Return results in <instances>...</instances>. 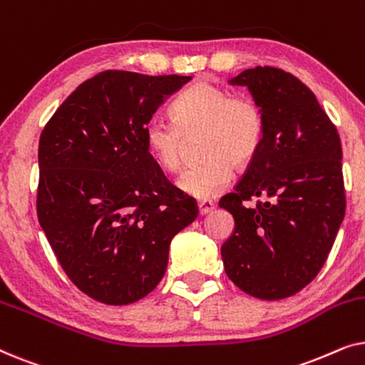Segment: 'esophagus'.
<instances>
[{"label": "esophagus", "instance_id": "esophagus-1", "mask_svg": "<svg viewBox=\"0 0 365 365\" xmlns=\"http://www.w3.org/2000/svg\"><path fill=\"white\" fill-rule=\"evenodd\" d=\"M197 211H199V216H206V214L212 212L214 211V202L212 201H199L197 202Z\"/></svg>", "mask_w": 365, "mask_h": 365}]
</instances>
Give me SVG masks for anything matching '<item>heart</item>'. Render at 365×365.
I'll return each mask as SVG.
<instances>
[{
	"label": "heart",
	"instance_id": "heart-1",
	"mask_svg": "<svg viewBox=\"0 0 365 365\" xmlns=\"http://www.w3.org/2000/svg\"><path fill=\"white\" fill-rule=\"evenodd\" d=\"M173 123L154 119L146 126L148 151L164 171L176 173L186 161L187 139L199 136L204 158L184 171L178 187L196 199H211L229 186L234 164L246 166L262 144L264 116L246 94H231L209 81L184 89L171 104Z\"/></svg>",
	"mask_w": 365,
	"mask_h": 365
}]
</instances>
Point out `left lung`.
<instances>
[{"mask_svg": "<svg viewBox=\"0 0 365 365\" xmlns=\"http://www.w3.org/2000/svg\"><path fill=\"white\" fill-rule=\"evenodd\" d=\"M229 83L252 94L264 136L236 191L219 201L236 222L221 256L241 291L277 301L317 276L336 241L346 214L341 138L291 73L256 66ZM252 197L256 207L247 204Z\"/></svg>", "mask_w": 365, "mask_h": 365, "instance_id": "left-lung-1", "label": "left lung"}]
</instances>
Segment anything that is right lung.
Here are the masks:
<instances>
[{"instance_id": "add662e5", "label": "right lung", "mask_w": 365, "mask_h": 365, "mask_svg": "<svg viewBox=\"0 0 365 365\" xmlns=\"http://www.w3.org/2000/svg\"><path fill=\"white\" fill-rule=\"evenodd\" d=\"M191 76L103 71L69 94L39 138L38 219L79 291L109 306L148 296L197 204L168 181L144 131Z\"/></svg>"}]
</instances>
